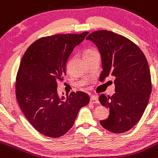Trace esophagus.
Masks as SVG:
<instances>
[{
  "mask_svg": "<svg viewBox=\"0 0 158 158\" xmlns=\"http://www.w3.org/2000/svg\"><path fill=\"white\" fill-rule=\"evenodd\" d=\"M90 102L92 104H98L99 103V99L98 97L95 96V95H92L90 99Z\"/></svg>",
  "mask_w": 158,
  "mask_h": 158,
  "instance_id": "esophagus-1",
  "label": "esophagus"
}]
</instances>
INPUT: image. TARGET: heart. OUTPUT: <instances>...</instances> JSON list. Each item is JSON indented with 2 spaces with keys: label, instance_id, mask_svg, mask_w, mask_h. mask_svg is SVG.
<instances>
[{
  "label": "heart",
  "instance_id": "heart-1",
  "mask_svg": "<svg viewBox=\"0 0 158 158\" xmlns=\"http://www.w3.org/2000/svg\"><path fill=\"white\" fill-rule=\"evenodd\" d=\"M94 51H95V50H92V49H88V50L85 51V52H84V56H87V55H89L90 53L93 52Z\"/></svg>",
  "mask_w": 158,
  "mask_h": 158
}]
</instances>
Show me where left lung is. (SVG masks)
Here are the masks:
<instances>
[{
    "label": "left lung",
    "instance_id": "obj_1",
    "mask_svg": "<svg viewBox=\"0 0 158 158\" xmlns=\"http://www.w3.org/2000/svg\"><path fill=\"white\" fill-rule=\"evenodd\" d=\"M86 39L95 43L101 54V81L115 77V93L99 96L102 106L110 110L101 125L110 132H125L138 123L148 104L152 84L147 59L135 43L114 32L98 30Z\"/></svg>",
    "mask_w": 158,
    "mask_h": 158
}]
</instances>
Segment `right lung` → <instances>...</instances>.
Wrapping results in <instances>:
<instances>
[{"instance_id": "1", "label": "right lung", "mask_w": 158, "mask_h": 158, "mask_svg": "<svg viewBox=\"0 0 158 158\" xmlns=\"http://www.w3.org/2000/svg\"><path fill=\"white\" fill-rule=\"evenodd\" d=\"M89 32L41 37L27 48L16 75L15 95L26 118L42 135L58 138L74 124L78 111L90 100L85 92L65 99L57 93V81L66 75V63L73 48Z\"/></svg>"}]
</instances>
